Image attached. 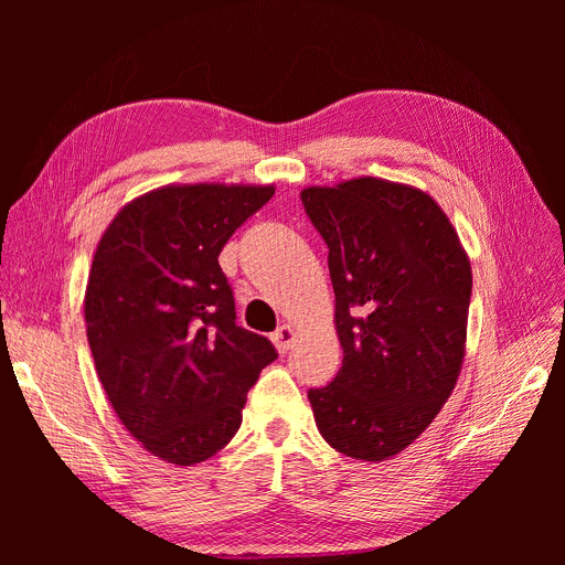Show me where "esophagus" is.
<instances>
[{"label": "esophagus", "mask_w": 565, "mask_h": 565, "mask_svg": "<svg viewBox=\"0 0 565 565\" xmlns=\"http://www.w3.org/2000/svg\"><path fill=\"white\" fill-rule=\"evenodd\" d=\"M295 337H297V332H295L292 324H280V328H278L276 332H273L270 339H273V344H276L278 353H287L289 347H292Z\"/></svg>", "instance_id": "34e87169"}]
</instances>
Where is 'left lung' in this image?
Segmentation results:
<instances>
[{
    "mask_svg": "<svg viewBox=\"0 0 565 565\" xmlns=\"http://www.w3.org/2000/svg\"><path fill=\"white\" fill-rule=\"evenodd\" d=\"M328 245L344 361L311 388L320 436L382 461L424 434L457 384L467 349L471 264L450 218L415 185L361 177L301 191Z\"/></svg>",
    "mask_w": 565,
    "mask_h": 565,
    "instance_id": "obj_1",
    "label": "left lung"
}]
</instances>
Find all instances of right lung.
<instances>
[{"label": "right lung", "instance_id": "1", "mask_svg": "<svg viewBox=\"0 0 565 565\" xmlns=\"http://www.w3.org/2000/svg\"><path fill=\"white\" fill-rule=\"evenodd\" d=\"M273 185L172 183L127 202L100 235L84 295L98 380L125 429L193 467L241 429L247 391L278 358L235 322L218 266Z\"/></svg>", "mask_w": 565, "mask_h": 565}]
</instances>
